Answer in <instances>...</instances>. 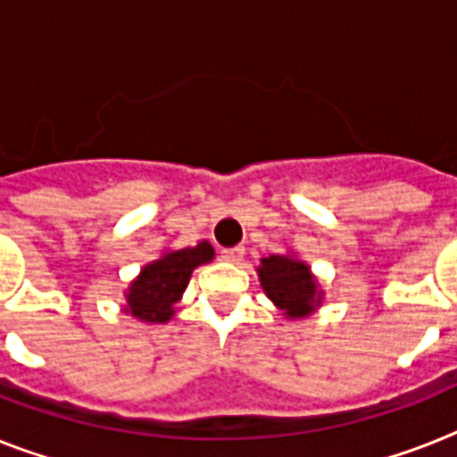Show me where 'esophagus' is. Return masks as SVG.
<instances>
[{"label":"esophagus","mask_w":457,"mask_h":457,"mask_svg":"<svg viewBox=\"0 0 457 457\" xmlns=\"http://www.w3.org/2000/svg\"><path fill=\"white\" fill-rule=\"evenodd\" d=\"M222 258L229 261V263H239L244 258V246H232V249H222Z\"/></svg>","instance_id":"34e87169"}]
</instances>
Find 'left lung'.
Here are the masks:
<instances>
[{
    "label": "left lung",
    "instance_id": "1",
    "mask_svg": "<svg viewBox=\"0 0 457 457\" xmlns=\"http://www.w3.org/2000/svg\"><path fill=\"white\" fill-rule=\"evenodd\" d=\"M258 275H261V285H263L265 294L275 301L278 308L287 311L289 318H303L312 311V303L318 301L315 279H312L308 265L296 261V258H263Z\"/></svg>",
    "mask_w": 457,
    "mask_h": 457
}]
</instances>
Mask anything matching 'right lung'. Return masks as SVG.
Returning a JSON list of instances; mask_svg holds the SVG:
<instances>
[{"mask_svg": "<svg viewBox=\"0 0 457 457\" xmlns=\"http://www.w3.org/2000/svg\"><path fill=\"white\" fill-rule=\"evenodd\" d=\"M213 258V246L208 242L196 244L194 249H179L165 253L161 261L146 265L142 275L132 282L128 292V305L135 318L146 322L170 320L172 305L178 303L187 282L196 265Z\"/></svg>", "mask_w": 457, "mask_h": 457, "instance_id": "right-lung-1", "label": "right lung"}]
</instances>
